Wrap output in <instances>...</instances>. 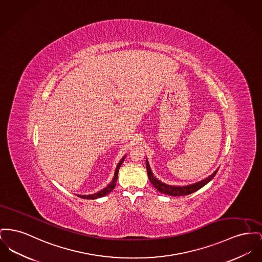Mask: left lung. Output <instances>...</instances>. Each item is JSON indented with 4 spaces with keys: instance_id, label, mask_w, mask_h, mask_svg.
<instances>
[{
    "instance_id": "1",
    "label": "left lung",
    "mask_w": 262,
    "mask_h": 262,
    "mask_svg": "<svg viewBox=\"0 0 262 262\" xmlns=\"http://www.w3.org/2000/svg\"><path fill=\"white\" fill-rule=\"evenodd\" d=\"M145 164H146V170H147V175H148V179L150 181V183L154 185V188L157 189V191L169 195V196H186L189 194H192L196 191H198L202 187H204L205 185L208 184L214 177H215L217 169L215 170L213 174H211L210 176H208L207 178L201 180L199 182H196L194 184L186 185V186H173V185H168L166 183L161 182L160 180H158L152 173V171L150 169L148 160L146 158L145 160Z\"/></svg>"
}]
</instances>
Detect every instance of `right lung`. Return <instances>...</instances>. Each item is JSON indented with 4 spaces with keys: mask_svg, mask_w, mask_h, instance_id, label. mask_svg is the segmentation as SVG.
Segmentation results:
<instances>
[{
    "mask_svg": "<svg viewBox=\"0 0 262 262\" xmlns=\"http://www.w3.org/2000/svg\"><path fill=\"white\" fill-rule=\"evenodd\" d=\"M125 156H126V154L123 156V158L120 160V162L118 163V165H117V167H116V170H115L114 178H113V180L108 183L107 187H105L103 190H101V191H99V192H97V193L89 194V195H77L78 197L83 198V199H88V200H94V199L102 198V197L108 195V193L116 187V183H117V181H118V173H119V169H120L121 165L123 164V160H124Z\"/></svg>",
    "mask_w": 262,
    "mask_h": 262,
    "instance_id": "obj_1",
    "label": "right lung"
}]
</instances>
